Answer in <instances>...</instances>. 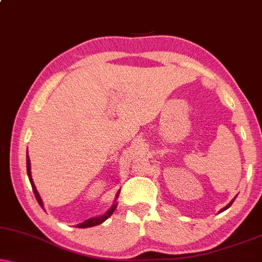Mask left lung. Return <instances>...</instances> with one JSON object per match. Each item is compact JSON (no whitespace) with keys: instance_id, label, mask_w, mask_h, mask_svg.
Returning <instances> with one entry per match:
<instances>
[{"instance_id":"1","label":"left lung","mask_w":262,"mask_h":262,"mask_svg":"<svg viewBox=\"0 0 262 262\" xmlns=\"http://www.w3.org/2000/svg\"><path fill=\"white\" fill-rule=\"evenodd\" d=\"M233 200H235V199H233ZM233 200L231 201V202H230V204L229 205H226V206L224 207V208H222V210H221V212H223V211H225V210H228V208L230 207V206H231V205H232V202H233Z\"/></svg>"}]
</instances>
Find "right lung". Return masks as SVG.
<instances>
[{
  "instance_id": "right-lung-1",
  "label": "right lung",
  "mask_w": 262,
  "mask_h": 262,
  "mask_svg": "<svg viewBox=\"0 0 262 262\" xmlns=\"http://www.w3.org/2000/svg\"><path fill=\"white\" fill-rule=\"evenodd\" d=\"M26 166H27V175H29V179H30L31 186H32V189H33V193H34V196H36L37 201H38V204L40 205V207L43 208V210H44L43 201H41L40 195H39V193H38L37 189H36V186H34L33 180H32V175H31V163H30V158H29V153H27V156H26ZM118 193H120V190H118ZM118 193H117V195H116V199H117V196H118ZM115 201H116V200H115ZM116 206H117V204H114L113 206L110 207V210L107 211L105 214L100 215V217H95V218L87 219V221H85L83 223H81V224H78V225H76V228H82V229H85V228H91V226H96V225L102 224V223L105 222L106 219L109 218L110 215L114 213V211L116 210Z\"/></svg>"
}]
</instances>
